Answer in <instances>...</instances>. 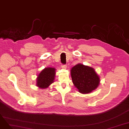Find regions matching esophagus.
<instances>
[{"mask_svg":"<svg viewBox=\"0 0 129 129\" xmlns=\"http://www.w3.org/2000/svg\"><path fill=\"white\" fill-rule=\"evenodd\" d=\"M61 66V68H63L64 69H66L67 68V65L66 64H62Z\"/></svg>","mask_w":129,"mask_h":129,"instance_id":"esophagus-1","label":"esophagus"}]
</instances>
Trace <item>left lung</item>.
Here are the masks:
<instances>
[{
  "label": "left lung",
  "mask_w": 129,
  "mask_h": 129,
  "mask_svg": "<svg viewBox=\"0 0 129 129\" xmlns=\"http://www.w3.org/2000/svg\"><path fill=\"white\" fill-rule=\"evenodd\" d=\"M71 74L73 84L81 93L91 92L98 86L99 78L92 68L79 64L72 68Z\"/></svg>",
  "instance_id": "1"
}]
</instances>
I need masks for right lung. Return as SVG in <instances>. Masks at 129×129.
<instances>
[{
	"label": "right lung",
	"mask_w": 129,
	"mask_h": 129,
	"mask_svg": "<svg viewBox=\"0 0 129 129\" xmlns=\"http://www.w3.org/2000/svg\"><path fill=\"white\" fill-rule=\"evenodd\" d=\"M55 69L52 68H46L38 75L37 85L41 89L47 88L54 82Z\"/></svg>",
	"instance_id": "add662e5"
}]
</instances>
